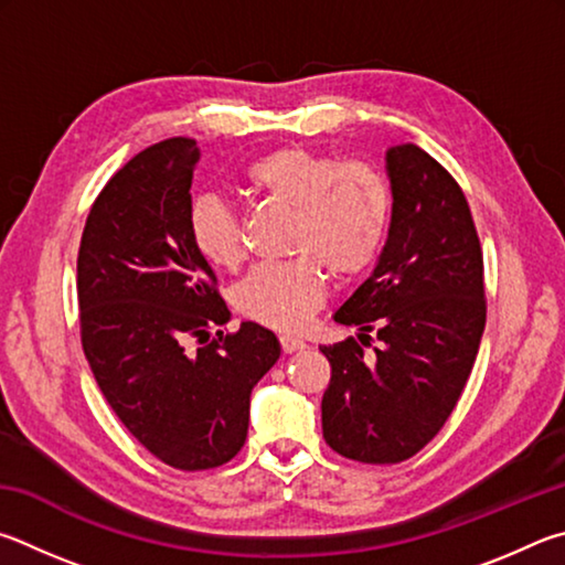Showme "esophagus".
Segmentation results:
<instances>
[{"instance_id":"esophagus-1","label":"esophagus","mask_w":565,"mask_h":565,"mask_svg":"<svg viewBox=\"0 0 565 565\" xmlns=\"http://www.w3.org/2000/svg\"><path fill=\"white\" fill-rule=\"evenodd\" d=\"M280 344H282V352H285V354H292V352H300V350L308 348V344H305L302 340H298V338H290V334H282V338H280Z\"/></svg>"}]
</instances>
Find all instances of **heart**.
<instances>
[{
    "mask_svg": "<svg viewBox=\"0 0 565 565\" xmlns=\"http://www.w3.org/2000/svg\"><path fill=\"white\" fill-rule=\"evenodd\" d=\"M245 183L275 203L295 207L288 263L257 265L237 285L235 305L245 318L280 332H300L328 298V277H352L374 263L387 237L390 185L370 163L344 161L302 146H282L245 168ZM188 231L207 263L233 270L243 260L241 221L221 198L191 205Z\"/></svg>",
    "mask_w": 565,
    "mask_h": 565,
    "instance_id": "b5f03b06",
    "label": "heart"
}]
</instances>
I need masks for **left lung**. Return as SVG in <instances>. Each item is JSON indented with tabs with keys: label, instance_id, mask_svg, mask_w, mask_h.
I'll return each instance as SVG.
<instances>
[{
	"label": "left lung",
	"instance_id": "8db88e82",
	"mask_svg": "<svg viewBox=\"0 0 565 565\" xmlns=\"http://www.w3.org/2000/svg\"><path fill=\"white\" fill-rule=\"evenodd\" d=\"M392 221L372 275L334 322L354 338L320 348L332 377L322 437L342 457L397 463L437 437L467 384L487 324L483 257L459 183L417 143L387 148Z\"/></svg>",
	"mask_w": 565,
	"mask_h": 565
}]
</instances>
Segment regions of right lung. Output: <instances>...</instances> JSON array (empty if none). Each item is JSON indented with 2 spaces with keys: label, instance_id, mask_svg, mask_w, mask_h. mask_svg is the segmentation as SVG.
Returning a JSON list of instances; mask_svg holds the SVG:
<instances>
[{
  "label": "right lung",
  "instance_id": "obj_1",
  "mask_svg": "<svg viewBox=\"0 0 565 565\" xmlns=\"http://www.w3.org/2000/svg\"><path fill=\"white\" fill-rule=\"evenodd\" d=\"M201 148L168 138L134 156L98 193L78 247L82 344L124 427L173 469L231 461L247 437L250 394L280 358L270 330L235 334L215 273L188 231ZM202 348L191 351L186 342Z\"/></svg>",
  "mask_w": 565,
  "mask_h": 565
}]
</instances>
